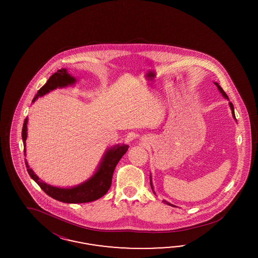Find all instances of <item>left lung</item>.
Masks as SVG:
<instances>
[{
    "mask_svg": "<svg viewBox=\"0 0 258 258\" xmlns=\"http://www.w3.org/2000/svg\"><path fill=\"white\" fill-rule=\"evenodd\" d=\"M215 85L216 86L218 87V89H219V92L221 93V94L223 95V97L224 98H226V99H228L229 100V97H228V95H227L226 94H225V92L223 91V89L221 88V87L219 86V83H217V82H215ZM229 105H230V108H231V110H232V114H233V117L235 119V115H234V105L231 103V102H229ZM236 120V119H235ZM150 186H151V188H152V191H153V193L156 195V193H155V191H154V188H153V184H152V181H151V176H150ZM164 202V203H165V204H168V205H170V206H174L175 207V205H173V204H171V203H168V202H166V201H163Z\"/></svg>",
    "mask_w": 258,
    "mask_h": 258,
    "instance_id": "left-lung-1",
    "label": "left lung"
}]
</instances>
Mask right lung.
Instances as JSON below:
<instances>
[{"instance_id":"add662e5","label":"right lung","mask_w":258,"mask_h":258,"mask_svg":"<svg viewBox=\"0 0 258 258\" xmlns=\"http://www.w3.org/2000/svg\"><path fill=\"white\" fill-rule=\"evenodd\" d=\"M77 79L72 77L66 69H60L56 71L54 75H52L46 83L41 87L38 91V94L33 98L32 102L36 101L38 97H40L44 94H48L49 92L55 90L56 88H63L75 84ZM27 121L28 118H25L24 126H23V142H24V156L26 155L25 147H26V138H27ZM128 149V146L122 145V146H114L112 148H109L104 154L102 158L101 162L97 167V170L94 175L86 181L78 184L77 186L69 188H61L53 186L50 184H47L46 182H43L39 180V177L34 173L31 168L29 167L28 163L25 159V165L27 168L28 174L30 175L33 180H35L47 195L51 198L55 199L58 202L66 203H85L94 202L101 197L105 195L110 185L113 171L115 169V166L120 161V159L123 157L125 152Z\"/></svg>"}]
</instances>
